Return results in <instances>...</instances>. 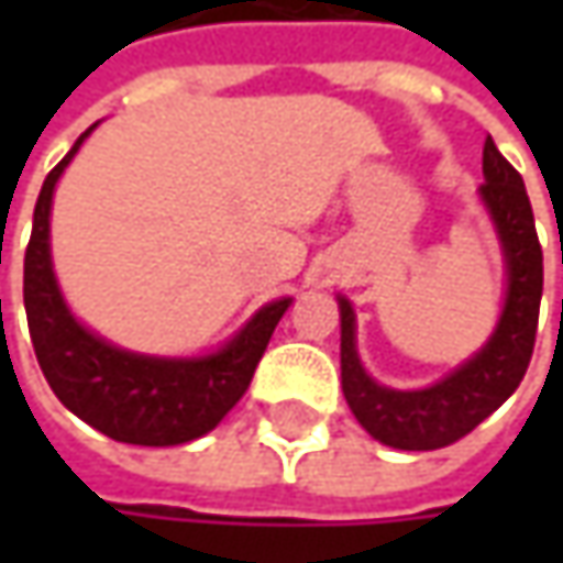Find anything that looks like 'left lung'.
I'll use <instances>...</instances> for the list:
<instances>
[{"mask_svg":"<svg viewBox=\"0 0 563 563\" xmlns=\"http://www.w3.org/2000/svg\"><path fill=\"white\" fill-rule=\"evenodd\" d=\"M483 200L508 256V300L495 335L476 357L422 391L382 388L360 366L354 310L344 297L338 300L344 398L373 439L400 451H435L461 442L517 391L530 366L542 303V244L523 178L492 137L483 146Z\"/></svg>","mask_w":563,"mask_h":563,"instance_id":"left-lung-1","label":"left lung"}]
</instances>
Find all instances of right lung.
<instances>
[{
    "mask_svg": "<svg viewBox=\"0 0 563 563\" xmlns=\"http://www.w3.org/2000/svg\"><path fill=\"white\" fill-rule=\"evenodd\" d=\"M90 131H84L71 153L46 175L33 209L31 244L24 253V310L33 354L55 398L102 435L146 448L194 442L216 429L244 398L291 300L285 297L263 307L231 344L203 360L128 354L77 325L58 294L49 263V206L58 175Z\"/></svg>",
    "mask_w": 563,
    "mask_h": 563,
    "instance_id": "1",
    "label": "right lung"
}]
</instances>
